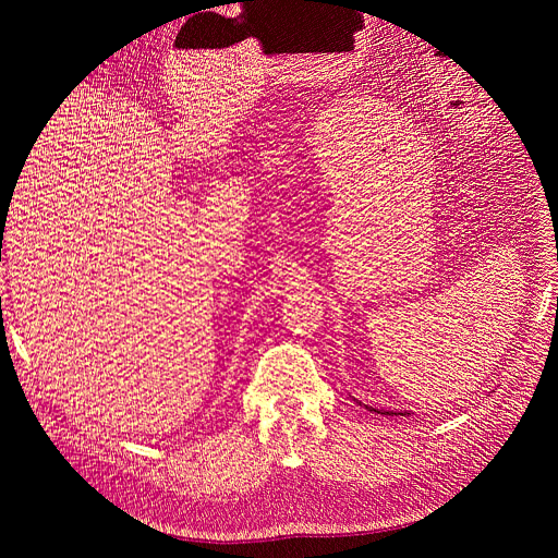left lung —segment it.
Instances as JSON below:
<instances>
[{
    "instance_id": "obj_1",
    "label": "left lung",
    "mask_w": 558,
    "mask_h": 558,
    "mask_svg": "<svg viewBox=\"0 0 558 558\" xmlns=\"http://www.w3.org/2000/svg\"><path fill=\"white\" fill-rule=\"evenodd\" d=\"M362 404V402H360ZM368 412H375V414H385V416H409V412H385V409H373V407H366Z\"/></svg>"
}]
</instances>
